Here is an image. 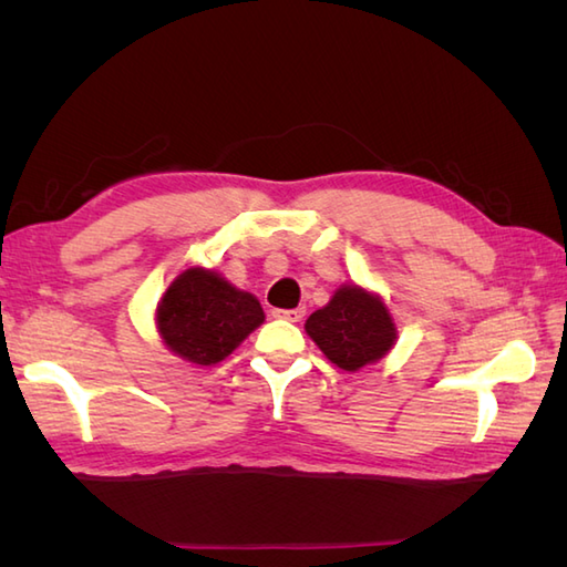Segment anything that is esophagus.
I'll use <instances>...</instances> for the list:
<instances>
[{
    "mask_svg": "<svg viewBox=\"0 0 567 567\" xmlns=\"http://www.w3.org/2000/svg\"><path fill=\"white\" fill-rule=\"evenodd\" d=\"M275 319H285V321H302L305 317V307H295V309H275L272 311Z\"/></svg>",
    "mask_w": 567,
    "mask_h": 567,
    "instance_id": "esophagus-1",
    "label": "esophagus"
}]
</instances>
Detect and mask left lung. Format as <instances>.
I'll return each instance as SVG.
<instances>
[{
	"label": "left lung",
	"instance_id": "left-lung-1",
	"mask_svg": "<svg viewBox=\"0 0 567 567\" xmlns=\"http://www.w3.org/2000/svg\"><path fill=\"white\" fill-rule=\"evenodd\" d=\"M305 331L333 365L348 372L378 363L396 341L388 305L358 285H341L331 302L307 319Z\"/></svg>",
	"mask_w": 567,
	"mask_h": 567
}]
</instances>
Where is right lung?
Instances as JSON below:
<instances>
[{
    "instance_id": "add662e5",
    "label": "right lung",
    "mask_w": 567,
    "mask_h": 567,
    "mask_svg": "<svg viewBox=\"0 0 567 567\" xmlns=\"http://www.w3.org/2000/svg\"><path fill=\"white\" fill-rule=\"evenodd\" d=\"M262 321L256 297L204 268L179 272L155 309L167 351L195 365L221 363Z\"/></svg>"
}]
</instances>
